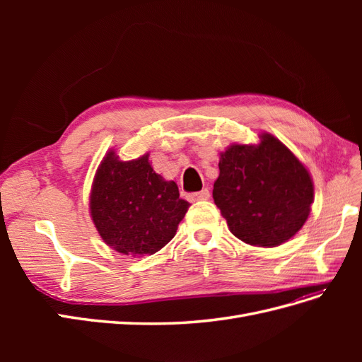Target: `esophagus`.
Segmentation results:
<instances>
[{"instance_id": "34e87169", "label": "esophagus", "mask_w": 362, "mask_h": 362, "mask_svg": "<svg viewBox=\"0 0 362 362\" xmlns=\"http://www.w3.org/2000/svg\"><path fill=\"white\" fill-rule=\"evenodd\" d=\"M208 198H210V190L208 189H202L201 192H196V193L190 194L192 201H206Z\"/></svg>"}]
</instances>
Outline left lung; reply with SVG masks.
I'll return each mask as SVG.
<instances>
[{
  "instance_id": "8db88e82",
  "label": "left lung",
  "mask_w": 362,
  "mask_h": 362,
  "mask_svg": "<svg viewBox=\"0 0 362 362\" xmlns=\"http://www.w3.org/2000/svg\"><path fill=\"white\" fill-rule=\"evenodd\" d=\"M218 170L213 199L242 242L278 246L308 218L314 201L310 173L273 136L262 134L257 146H229Z\"/></svg>"
}]
</instances>
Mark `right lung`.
<instances>
[{
	"instance_id": "right-lung-1",
	"label": "right lung",
	"mask_w": 362,
	"mask_h": 362,
	"mask_svg": "<svg viewBox=\"0 0 362 362\" xmlns=\"http://www.w3.org/2000/svg\"><path fill=\"white\" fill-rule=\"evenodd\" d=\"M190 204L180 198L178 185L164 181L145 154L120 161L108 154L96 172L90 213L108 246L125 255H152L166 246Z\"/></svg>"
}]
</instances>
